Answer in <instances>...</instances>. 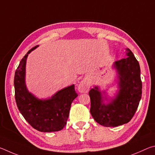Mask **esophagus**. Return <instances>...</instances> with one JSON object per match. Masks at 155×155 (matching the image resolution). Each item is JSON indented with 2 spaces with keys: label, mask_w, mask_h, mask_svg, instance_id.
<instances>
[{
  "label": "esophagus",
  "mask_w": 155,
  "mask_h": 155,
  "mask_svg": "<svg viewBox=\"0 0 155 155\" xmlns=\"http://www.w3.org/2000/svg\"><path fill=\"white\" fill-rule=\"evenodd\" d=\"M90 83L86 80H83L78 86V91L81 93H87L90 90Z\"/></svg>",
  "instance_id": "34e87169"
}]
</instances>
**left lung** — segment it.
I'll return each mask as SVG.
<instances>
[{"label": "left lung", "instance_id": "1", "mask_svg": "<svg viewBox=\"0 0 155 155\" xmlns=\"http://www.w3.org/2000/svg\"><path fill=\"white\" fill-rule=\"evenodd\" d=\"M127 57L114 63L119 78V90L115 98L105 104L98 87L89 91L91 114L96 122L104 127H117L128 123L136 112L141 98L140 64L130 50L127 48Z\"/></svg>", "mask_w": 155, "mask_h": 155}]
</instances>
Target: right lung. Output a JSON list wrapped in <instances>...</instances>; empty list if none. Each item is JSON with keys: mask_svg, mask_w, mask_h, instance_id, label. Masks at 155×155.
Wrapping results in <instances>:
<instances>
[{"mask_svg": "<svg viewBox=\"0 0 155 155\" xmlns=\"http://www.w3.org/2000/svg\"><path fill=\"white\" fill-rule=\"evenodd\" d=\"M28 51L17 68L14 76L15 98L18 109L31 127L41 132L63 129L67 123L71 104L78 96L72 85L57 91L51 98L40 100L28 91L25 83V68Z\"/></svg>", "mask_w": 155, "mask_h": 155, "instance_id": "1", "label": "right lung"}]
</instances>
